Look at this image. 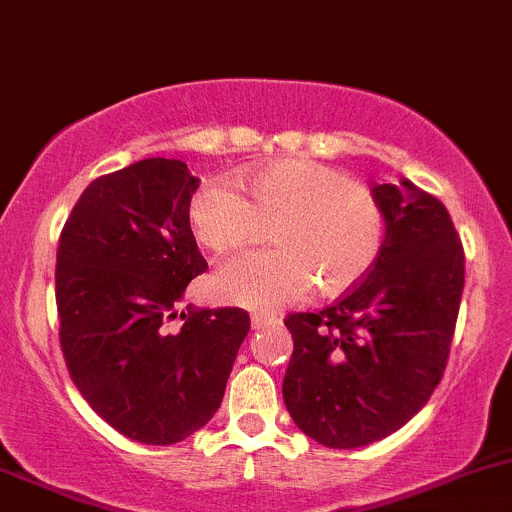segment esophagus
<instances>
[{
    "instance_id": "esophagus-1",
    "label": "esophagus",
    "mask_w": 512,
    "mask_h": 512,
    "mask_svg": "<svg viewBox=\"0 0 512 512\" xmlns=\"http://www.w3.org/2000/svg\"><path fill=\"white\" fill-rule=\"evenodd\" d=\"M278 317L276 315H268V312H254L251 315V327L254 329H263L268 327V324H276Z\"/></svg>"
}]
</instances>
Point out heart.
<instances>
[{
  "mask_svg": "<svg viewBox=\"0 0 512 512\" xmlns=\"http://www.w3.org/2000/svg\"><path fill=\"white\" fill-rule=\"evenodd\" d=\"M241 195L227 180H207L188 207L192 234L227 254L256 244L271 227L276 249L222 263L212 278L219 300L276 310L305 298L344 295L366 280L386 244V212L368 185L329 163L280 158L246 170Z\"/></svg>",
  "mask_w": 512,
  "mask_h": 512,
  "instance_id": "obj_1",
  "label": "heart"
}]
</instances>
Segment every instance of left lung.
<instances>
[{
	"mask_svg": "<svg viewBox=\"0 0 512 512\" xmlns=\"http://www.w3.org/2000/svg\"><path fill=\"white\" fill-rule=\"evenodd\" d=\"M371 190L386 212L373 271L334 305L285 317V408L332 449L378 442L425 408L447 368L464 290V246L447 207L408 178Z\"/></svg>",
	"mask_w": 512,
	"mask_h": 512,
	"instance_id": "obj_1",
	"label": "left lung"
}]
</instances>
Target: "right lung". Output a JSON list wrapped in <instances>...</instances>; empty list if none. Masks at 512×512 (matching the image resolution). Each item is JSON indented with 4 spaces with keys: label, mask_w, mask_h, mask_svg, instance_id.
I'll return each instance as SVG.
<instances>
[{
    "label": "right lung",
    "mask_w": 512,
    "mask_h": 512,
    "mask_svg": "<svg viewBox=\"0 0 512 512\" xmlns=\"http://www.w3.org/2000/svg\"><path fill=\"white\" fill-rule=\"evenodd\" d=\"M200 180L183 161L146 158L92 180L58 244L60 349L82 398L144 444L183 442L222 405L251 329L239 307L180 312L207 271L188 207Z\"/></svg>",
    "instance_id": "add662e5"
}]
</instances>
